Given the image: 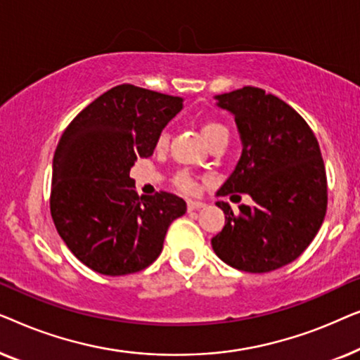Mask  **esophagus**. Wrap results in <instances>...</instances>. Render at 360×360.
I'll return each mask as SVG.
<instances>
[{"label":"esophagus","mask_w":360,"mask_h":360,"mask_svg":"<svg viewBox=\"0 0 360 360\" xmlns=\"http://www.w3.org/2000/svg\"><path fill=\"white\" fill-rule=\"evenodd\" d=\"M186 206H188V211H195V210L205 208V203H203V201H198V200H188V201H186Z\"/></svg>","instance_id":"obj_1"}]
</instances>
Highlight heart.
<instances>
[{
  "mask_svg": "<svg viewBox=\"0 0 360 360\" xmlns=\"http://www.w3.org/2000/svg\"><path fill=\"white\" fill-rule=\"evenodd\" d=\"M201 134H203L205 141L210 144V142H213L214 139H218V137H221V136H228V129H226L223 124H219V122L208 121L201 126ZM167 141H169V136H167L165 132H162L159 141H157V147H159V149H164V147L167 146ZM175 184L179 185L181 190H186V191H191L195 188L193 176H191L188 172H185V170H181L176 174Z\"/></svg>",
  "mask_w": 360,
  "mask_h": 360,
  "instance_id": "obj_1",
  "label": "heart"
}]
</instances>
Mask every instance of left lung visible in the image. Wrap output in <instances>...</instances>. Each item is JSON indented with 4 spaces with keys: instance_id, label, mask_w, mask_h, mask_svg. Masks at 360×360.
I'll return each instance as SVG.
<instances>
[{
    "instance_id": "obj_1",
    "label": "left lung",
    "mask_w": 360,
    "mask_h": 360,
    "mask_svg": "<svg viewBox=\"0 0 360 360\" xmlns=\"http://www.w3.org/2000/svg\"><path fill=\"white\" fill-rule=\"evenodd\" d=\"M214 100L234 116L243 144L216 196L248 193L254 205H240L236 214L216 201L226 224L211 245L231 267L272 272L300 257L323 224L328 184L319 144L292 106L262 88L244 86Z\"/></svg>"
}]
</instances>
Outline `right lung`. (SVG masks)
Listing matches in <instances>:
<instances>
[{
	"instance_id": "1",
	"label": "right lung",
	"mask_w": 360,
	"mask_h": 360,
	"mask_svg": "<svg viewBox=\"0 0 360 360\" xmlns=\"http://www.w3.org/2000/svg\"><path fill=\"white\" fill-rule=\"evenodd\" d=\"M181 108L180 96L117 85L63 131L52 162V219L72 254L95 272L117 277L149 267L172 221L185 214L180 196H139L129 176Z\"/></svg>"
}]
</instances>
